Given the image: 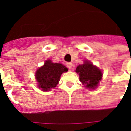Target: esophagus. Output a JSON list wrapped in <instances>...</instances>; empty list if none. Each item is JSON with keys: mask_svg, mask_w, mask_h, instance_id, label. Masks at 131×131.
I'll return each instance as SVG.
<instances>
[{"mask_svg": "<svg viewBox=\"0 0 131 131\" xmlns=\"http://www.w3.org/2000/svg\"><path fill=\"white\" fill-rule=\"evenodd\" d=\"M67 66H68V68H70L71 70V69H72V63H67Z\"/></svg>", "mask_w": 131, "mask_h": 131, "instance_id": "obj_1", "label": "esophagus"}]
</instances>
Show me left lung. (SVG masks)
<instances>
[{"instance_id": "obj_1", "label": "left lung", "mask_w": 131, "mask_h": 131, "mask_svg": "<svg viewBox=\"0 0 131 131\" xmlns=\"http://www.w3.org/2000/svg\"><path fill=\"white\" fill-rule=\"evenodd\" d=\"M76 72L79 74L80 81L85 87L94 89L97 87L102 79V72L88 61L83 65H79L76 69Z\"/></svg>"}]
</instances>
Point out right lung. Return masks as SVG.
<instances>
[{"label": "right lung", "mask_w": 131, "mask_h": 131, "mask_svg": "<svg viewBox=\"0 0 131 131\" xmlns=\"http://www.w3.org/2000/svg\"><path fill=\"white\" fill-rule=\"evenodd\" d=\"M67 71L68 68L63 65L47 60L43 66L38 69L35 74L39 88L43 91H48L51 88H55L61 74Z\"/></svg>", "instance_id": "obj_1"}]
</instances>
